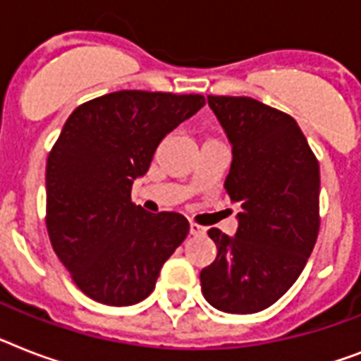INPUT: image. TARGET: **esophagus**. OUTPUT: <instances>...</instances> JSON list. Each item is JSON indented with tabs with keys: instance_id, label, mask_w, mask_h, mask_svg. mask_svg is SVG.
Here are the masks:
<instances>
[{
	"instance_id": "obj_1",
	"label": "esophagus",
	"mask_w": 361,
	"mask_h": 361,
	"mask_svg": "<svg viewBox=\"0 0 361 361\" xmlns=\"http://www.w3.org/2000/svg\"><path fill=\"white\" fill-rule=\"evenodd\" d=\"M189 233L190 235H204V233H206V228L200 226V224H195V222H190Z\"/></svg>"
}]
</instances>
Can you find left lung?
Segmentation results:
<instances>
[{
	"instance_id": "8db88e82",
	"label": "left lung",
	"mask_w": 361,
	"mask_h": 361,
	"mask_svg": "<svg viewBox=\"0 0 361 361\" xmlns=\"http://www.w3.org/2000/svg\"><path fill=\"white\" fill-rule=\"evenodd\" d=\"M231 145L226 178L235 235L216 228L215 262L202 269V293L226 313L272 306L297 282L319 235V163L295 118L245 96H207Z\"/></svg>"
}]
</instances>
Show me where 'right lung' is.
I'll return each instance as SVG.
<instances>
[{
	"label": "right lung",
	"mask_w": 361,
	"mask_h": 361,
	"mask_svg": "<svg viewBox=\"0 0 361 361\" xmlns=\"http://www.w3.org/2000/svg\"><path fill=\"white\" fill-rule=\"evenodd\" d=\"M206 105L200 94L118 90L70 114L46 165V226L75 286L96 302L131 306L189 233L180 213H146L131 185L155 148Z\"/></svg>",
	"instance_id": "obj_1"
}]
</instances>
